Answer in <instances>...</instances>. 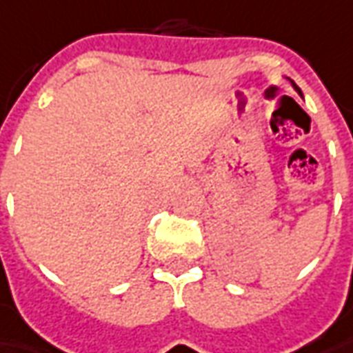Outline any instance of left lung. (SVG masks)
Segmentation results:
<instances>
[{"label":"left lung","instance_id":"left-lung-1","mask_svg":"<svg viewBox=\"0 0 353 353\" xmlns=\"http://www.w3.org/2000/svg\"><path fill=\"white\" fill-rule=\"evenodd\" d=\"M292 83H294V82H292ZM294 88H296V91H299V93H301V90H299V88H297L296 83H294Z\"/></svg>","mask_w":353,"mask_h":353}]
</instances>
